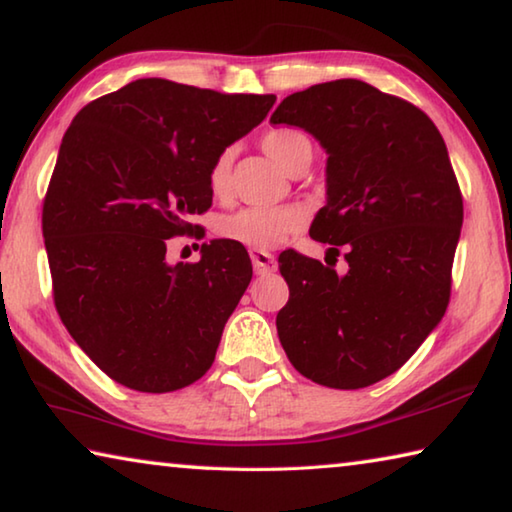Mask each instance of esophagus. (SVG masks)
I'll return each instance as SVG.
<instances>
[{
	"mask_svg": "<svg viewBox=\"0 0 512 512\" xmlns=\"http://www.w3.org/2000/svg\"><path fill=\"white\" fill-rule=\"evenodd\" d=\"M250 259H253V266H255V273L257 275H271L275 273V257L271 253H266V250H250Z\"/></svg>",
	"mask_w": 512,
	"mask_h": 512,
	"instance_id": "1",
	"label": "esophagus"
}]
</instances>
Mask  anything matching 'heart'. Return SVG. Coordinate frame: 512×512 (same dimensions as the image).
Returning a JSON list of instances; mask_svg holds the SVG:
<instances>
[{"instance_id": "b5f03b06", "label": "heart", "mask_w": 512, "mask_h": 512, "mask_svg": "<svg viewBox=\"0 0 512 512\" xmlns=\"http://www.w3.org/2000/svg\"><path fill=\"white\" fill-rule=\"evenodd\" d=\"M264 151L280 164V167L293 173L300 167H309L314 158V144L309 135L298 128H275L268 131L262 140ZM230 169L232 153L225 151L214 160L210 169V189L214 196H225L230 189ZM298 225V212L291 207H244L219 221V235L223 239L237 241V244L266 250L289 235Z\"/></svg>"}]
</instances>
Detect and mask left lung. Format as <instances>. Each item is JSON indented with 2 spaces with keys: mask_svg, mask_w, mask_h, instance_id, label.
I'll list each match as a JSON object with an SVG mask.
<instances>
[{
  "mask_svg": "<svg viewBox=\"0 0 512 512\" xmlns=\"http://www.w3.org/2000/svg\"><path fill=\"white\" fill-rule=\"evenodd\" d=\"M271 124L298 126L327 153V203L311 239L348 271L284 250L289 302L277 336L300 375L366 388L402 368L445 316L463 198L443 135L413 103L357 79L293 92ZM327 262V259H325Z\"/></svg>",
  "mask_w": 512,
  "mask_h": 512,
  "instance_id": "8db88e82",
  "label": "left lung"
}]
</instances>
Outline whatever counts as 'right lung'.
I'll list each match as a JSON object with an SVG mask.
<instances>
[{
  "label": "right lung",
  "mask_w": 512,
  "mask_h": 512,
  "mask_svg": "<svg viewBox=\"0 0 512 512\" xmlns=\"http://www.w3.org/2000/svg\"><path fill=\"white\" fill-rule=\"evenodd\" d=\"M273 103L137 79L69 124L42 235L60 320L117 384L171 393L210 370L253 264L230 239L203 244L196 264H169L167 239L194 230L189 216L212 205L214 160Z\"/></svg>",
  "instance_id": "1"
}]
</instances>
